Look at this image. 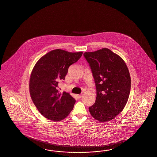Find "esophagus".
<instances>
[{
    "label": "esophagus",
    "mask_w": 157,
    "mask_h": 157,
    "mask_svg": "<svg viewBox=\"0 0 157 157\" xmlns=\"http://www.w3.org/2000/svg\"><path fill=\"white\" fill-rule=\"evenodd\" d=\"M82 94H78V95H77V97H78V98H82Z\"/></svg>",
    "instance_id": "34e87169"
}]
</instances>
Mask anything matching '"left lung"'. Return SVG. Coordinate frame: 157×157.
Masks as SVG:
<instances>
[{"label": "left lung", "mask_w": 157, "mask_h": 157, "mask_svg": "<svg viewBox=\"0 0 157 157\" xmlns=\"http://www.w3.org/2000/svg\"><path fill=\"white\" fill-rule=\"evenodd\" d=\"M83 56L89 64L96 87L94 104L89 108L100 122L115 118L123 110L129 96L131 79L127 65L118 54L107 48Z\"/></svg>", "instance_id": "left-lung-1"}]
</instances>
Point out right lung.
<instances>
[{
  "instance_id": "add662e5",
  "label": "right lung",
  "mask_w": 157,
  "mask_h": 157,
  "mask_svg": "<svg viewBox=\"0 0 157 157\" xmlns=\"http://www.w3.org/2000/svg\"><path fill=\"white\" fill-rule=\"evenodd\" d=\"M82 54V52L53 50L44 55L34 66L29 79L30 95L45 118L60 121L72 110L75 100L69 93L60 92L58 85L65 79L69 67L78 61Z\"/></svg>"
}]
</instances>
